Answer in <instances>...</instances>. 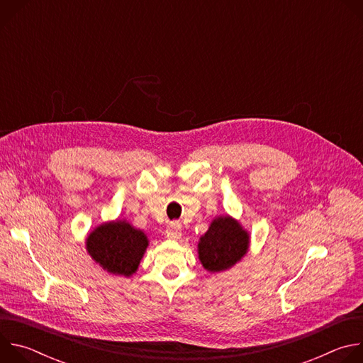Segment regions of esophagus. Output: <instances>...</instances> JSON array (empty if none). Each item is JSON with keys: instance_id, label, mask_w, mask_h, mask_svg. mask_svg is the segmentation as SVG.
<instances>
[{"instance_id": "esophagus-1", "label": "esophagus", "mask_w": 363, "mask_h": 363, "mask_svg": "<svg viewBox=\"0 0 363 363\" xmlns=\"http://www.w3.org/2000/svg\"><path fill=\"white\" fill-rule=\"evenodd\" d=\"M167 237L171 240H179L182 237V231H181V224L179 223H171L167 227Z\"/></svg>"}]
</instances>
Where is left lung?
I'll return each mask as SVG.
<instances>
[{
  "instance_id": "left-lung-1",
  "label": "left lung",
  "mask_w": 363,
  "mask_h": 363,
  "mask_svg": "<svg viewBox=\"0 0 363 363\" xmlns=\"http://www.w3.org/2000/svg\"><path fill=\"white\" fill-rule=\"evenodd\" d=\"M250 241V233L238 220L228 214L217 216L199 237L198 258L208 273L227 272L245 257Z\"/></svg>"
}]
</instances>
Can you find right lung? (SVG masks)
<instances>
[{
  "instance_id": "add662e5",
  "label": "right lung",
  "mask_w": 363,
  "mask_h": 363,
  "mask_svg": "<svg viewBox=\"0 0 363 363\" xmlns=\"http://www.w3.org/2000/svg\"><path fill=\"white\" fill-rule=\"evenodd\" d=\"M91 260L113 276H133L149 245L147 235L128 220L116 218L94 227L86 237Z\"/></svg>"
}]
</instances>
